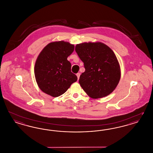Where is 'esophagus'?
<instances>
[{
  "instance_id": "34e87169",
  "label": "esophagus",
  "mask_w": 153,
  "mask_h": 153,
  "mask_svg": "<svg viewBox=\"0 0 153 153\" xmlns=\"http://www.w3.org/2000/svg\"><path fill=\"white\" fill-rule=\"evenodd\" d=\"M80 73H77V74H76V76H77V77H78V79H79V76H80Z\"/></svg>"
}]
</instances>
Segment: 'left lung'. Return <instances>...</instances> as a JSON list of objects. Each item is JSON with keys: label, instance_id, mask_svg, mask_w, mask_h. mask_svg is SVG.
<instances>
[{"label": "left lung", "instance_id": "obj_1", "mask_svg": "<svg viewBox=\"0 0 153 153\" xmlns=\"http://www.w3.org/2000/svg\"><path fill=\"white\" fill-rule=\"evenodd\" d=\"M75 51L84 63L85 71L79 83L86 94L94 99L111 94L120 78V66L113 51L100 42L77 45Z\"/></svg>", "mask_w": 153, "mask_h": 153}]
</instances>
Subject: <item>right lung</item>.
I'll list each match as a JSON object with an SVG mask.
<instances>
[{
  "label": "right lung",
  "instance_id": "right-lung-1",
  "mask_svg": "<svg viewBox=\"0 0 153 153\" xmlns=\"http://www.w3.org/2000/svg\"><path fill=\"white\" fill-rule=\"evenodd\" d=\"M74 49V45L59 41L50 43L42 51L35 62L34 73L37 84L43 92L59 97L77 80L67 59Z\"/></svg>",
  "mask_w": 153,
  "mask_h": 153
}]
</instances>
